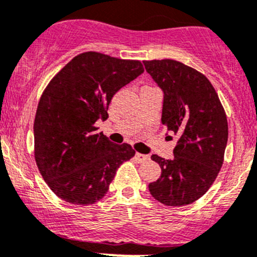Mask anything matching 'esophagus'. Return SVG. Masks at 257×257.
Segmentation results:
<instances>
[{
    "label": "esophagus",
    "instance_id": "34e87169",
    "mask_svg": "<svg viewBox=\"0 0 257 257\" xmlns=\"http://www.w3.org/2000/svg\"><path fill=\"white\" fill-rule=\"evenodd\" d=\"M136 159L139 163H145V161L149 160V156L148 155H144V154H140V153H137L136 154Z\"/></svg>",
    "mask_w": 257,
    "mask_h": 257
}]
</instances>
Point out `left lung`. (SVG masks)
<instances>
[{"mask_svg": "<svg viewBox=\"0 0 257 257\" xmlns=\"http://www.w3.org/2000/svg\"><path fill=\"white\" fill-rule=\"evenodd\" d=\"M164 92L161 121L177 134L174 158L153 155L161 176L149 183L151 196L165 206L193 203L219 174L228 143V120L209 80L176 60L143 61Z\"/></svg>", "mask_w": 257, "mask_h": 257, "instance_id": "8db88e82", "label": "left lung"}]
</instances>
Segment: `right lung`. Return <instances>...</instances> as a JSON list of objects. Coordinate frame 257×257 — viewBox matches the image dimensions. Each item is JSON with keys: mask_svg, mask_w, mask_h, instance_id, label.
Segmentation results:
<instances>
[{"mask_svg": "<svg viewBox=\"0 0 257 257\" xmlns=\"http://www.w3.org/2000/svg\"><path fill=\"white\" fill-rule=\"evenodd\" d=\"M144 72L138 60L86 51L50 81L34 119V158L50 190L64 201L88 206L108 192L117 169L136 155L94 126L107 119L110 99Z\"/></svg>", "mask_w": 257, "mask_h": 257, "instance_id": "1", "label": "right lung"}]
</instances>
